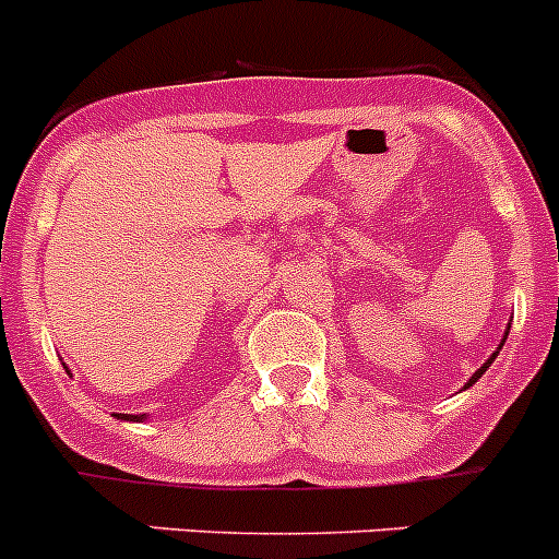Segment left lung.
<instances>
[{"mask_svg": "<svg viewBox=\"0 0 559 559\" xmlns=\"http://www.w3.org/2000/svg\"><path fill=\"white\" fill-rule=\"evenodd\" d=\"M498 349H501V347H498ZM496 355H498V353H492V358H487V364H484V367H481V369H478V372H476V374H473V378H471V383H467V386H473V383H476V380H478V378H481V374H484V372H487V367H490L492 360H496Z\"/></svg>", "mask_w": 559, "mask_h": 559, "instance_id": "left-lung-1", "label": "left lung"}]
</instances>
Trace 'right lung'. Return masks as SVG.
Returning a JSON list of instances; mask_svg holds the SVG:
<instances>
[{
    "instance_id": "right-lung-1",
    "label": "right lung",
    "mask_w": 559,
    "mask_h": 559,
    "mask_svg": "<svg viewBox=\"0 0 559 559\" xmlns=\"http://www.w3.org/2000/svg\"><path fill=\"white\" fill-rule=\"evenodd\" d=\"M120 419H133V423H140V419H145V414H117Z\"/></svg>"
}]
</instances>
